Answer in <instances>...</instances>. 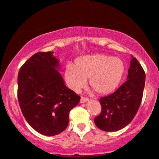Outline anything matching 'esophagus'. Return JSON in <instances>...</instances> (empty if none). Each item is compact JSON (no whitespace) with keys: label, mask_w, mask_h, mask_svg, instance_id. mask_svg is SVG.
Segmentation results:
<instances>
[{"label":"esophagus","mask_w":159,"mask_h":159,"mask_svg":"<svg viewBox=\"0 0 159 159\" xmlns=\"http://www.w3.org/2000/svg\"><path fill=\"white\" fill-rule=\"evenodd\" d=\"M88 101H89V98H85V97H81V100H80V103H81V104H84V103L87 102Z\"/></svg>","instance_id":"esophagus-1"}]
</instances>
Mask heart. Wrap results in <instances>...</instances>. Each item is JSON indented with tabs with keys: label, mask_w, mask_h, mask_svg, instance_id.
Returning <instances> with one entry per match:
<instances>
[{
	"label": "heart",
	"mask_w": 159,
	"mask_h": 159,
	"mask_svg": "<svg viewBox=\"0 0 159 159\" xmlns=\"http://www.w3.org/2000/svg\"><path fill=\"white\" fill-rule=\"evenodd\" d=\"M124 71L125 66L121 58L96 54L78 58L75 66L69 64L64 76L72 90L79 91L89 78V85L98 94L108 95L120 84Z\"/></svg>",
	"instance_id": "b5f03b06"
}]
</instances>
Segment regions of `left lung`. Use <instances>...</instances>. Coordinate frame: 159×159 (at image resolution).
Wrapping results in <instances>:
<instances>
[{"label":"left lung","instance_id":"8db88e82","mask_svg":"<svg viewBox=\"0 0 159 159\" xmlns=\"http://www.w3.org/2000/svg\"><path fill=\"white\" fill-rule=\"evenodd\" d=\"M145 77L142 66L132 55L127 81L113 93L99 100L101 112L94 120L99 129L107 132L118 131L130 123L141 105Z\"/></svg>","mask_w":159,"mask_h":159}]
</instances>
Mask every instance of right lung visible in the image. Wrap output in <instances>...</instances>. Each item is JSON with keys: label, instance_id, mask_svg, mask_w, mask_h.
<instances>
[{"label": "right lung", "instance_id": "add662e5", "mask_svg": "<svg viewBox=\"0 0 159 159\" xmlns=\"http://www.w3.org/2000/svg\"><path fill=\"white\" fill-rule=\"evenodd\" d=\"M53 52H38L20 67L18 99L25 119L38 133L58 135L67 127L70 110L81 97L64 84Z\"/></svg>", "mask_w": 159, "mask_h": 159}]
</instances>
